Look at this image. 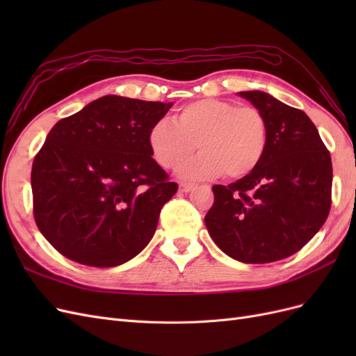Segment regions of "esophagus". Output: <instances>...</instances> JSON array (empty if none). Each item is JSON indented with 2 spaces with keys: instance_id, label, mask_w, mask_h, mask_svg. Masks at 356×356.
I'll list each match as a JSON object with an SVG mask.
<instances>
[{
  "instance_id": "34e87169",
  "label": "esophagus",
  "mask_w": 356,
  "mask_h": 356,
  "mask_svg": "<svg viewBox=\"0 0 356 356\" xmlns=\"http://www.w3.org/2000/svg\"><path fill=\"white\" fill-rule=\"evenodd\" d=\"M193 188H195V184H190V182H179V186H178V190L181 193H188Z\"/></svg>"
}]
</instances>
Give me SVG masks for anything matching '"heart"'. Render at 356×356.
<instances>
[{"label": "heart", "instance_id": "1", "mask_svg": "<svg viewBox=\"0 0 356 356\" xmlns=\"http://www.w3.org/2000/svg\"><path fill=\"white\" fill-rule=\"evenodd\" d=\"M267 143L268 124L260 108L215 98L186 104L175 123L160 120L148 132L149 152L163 169L177 168L199 147L202 153L179 169L187 179L245 178L261 163Z\"/></svg>", "mask_w": 356, "mask_h": 356}]
</instances>
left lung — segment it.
Wrapping results in <instances>:
<instances>
[{"label": "left lung", "instance_id": "left-lung-1", "mask_svg": "<svg viewBox=\"0 0 356 356\" xmlns=\"http://www.w3.org/2000/svg\"><path fill=\"white\" fill-rule=\"evenodd\" d=\"M267 118L268 143L258 168L213 186L204 224L222 252L248 264L282 260L322 227L331 208V156L305 111L260 90L241 92Z\"/></svg>", "mask_w": 356, "mask_h": 356}]
</instances>
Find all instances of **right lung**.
Returning <instances> with one entry per match:
<instances>
[{
	"instance_id": "obj_1",
	"label": "right lung",
	"mask_w": 356,
	"mask_h": 356,
	"mask_svg": "<svg viewBox=\"0 0 356 356\" xmlns=\"http://www.w3.org/2000/svg\"><path fill=\"white\" fill-rule=\"evenodd\" d=\"M172 105L108 95L51 127L32 163V204L63 257L114 267L152 241L178 184L156 163L148 132Z\"/></svg>"
}]
</instances>
